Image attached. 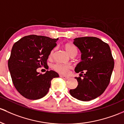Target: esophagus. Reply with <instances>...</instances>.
Wrapping results in <instances>:
<instances>
[{
    "label": "esophagus",
    "mask_w": 124,
    "mask_h": 124,
    "mask_svg": "<svg viewBox=\"0 0 124 124\" xmlns=\"http://www.w3.org/2000/svg\"><path fill=\"white\" fill-rule=\"evenodd\" d=\"M60 77L62 78H63V79H65V80H67L69 79V77H66V76H63V75H60Z\"/></svg>",
    "instance_id": "esophagus-1"
}]
</instances>
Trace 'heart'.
Returning <instances> with one entry per match:
<instances>
[{"mask_svg":"<svg viewBox=\"0 0 124 124\" xmlns=\"http://www.w3.org/2000/svg\"><path fill=\"white\" fill-rule=\"evenodd\" d=\"M64 48L66 51L68 53L70 56H75L77 54V49L74 45L70 43H66L65 44ZM54 50L51 52L50 54V57H52L54 55ZM71 66L69 65L61 64V63H56L54 66V69L56 71L61 74L65 75L68 72L69 70L70 69Z\"/></svg>","mask_w":124,"mask_h":124,"instance_id":"b5f03b06","label":"heart"}]
</instances>
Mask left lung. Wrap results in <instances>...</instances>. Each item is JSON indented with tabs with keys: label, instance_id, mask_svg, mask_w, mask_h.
<instances>
[{
	"label": "left lung",
	"instance_id": "1",
	"mask_svg": "<svg viewBox=\"0 0 124 124\" xmlns=\"http://www.w3.org/2000/svg\"><path fill=\"white\" fill-rule=\"evenodd\" d=\"M73 40V44L81 51V61L75 69L80 73L79 77H75L78 85L69 93L77 100L89 101L102 94L108 86L114 58L108 43L99 38L81 37Z\"/></svg>",
	"mask_w": 124,
	"mask_h": 124
}]
</instances>
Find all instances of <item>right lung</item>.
Wrapping results in <instances>:
<instances>
[{"label":"right lung","mask_w":124,"mask_h":124,"mask_svg":"<svg viewBox=\"0 0 124 124\" xmlns=\"http://www.w3.org/2000/svg\"><path fill=\"white\" fill-rule=\"evenodd\" d=\"M57 39L31 35L16 42L8 60L13 85L20 95L31 100L42 98L48 92L51 81L59 75L54 70L41 74L37 69L47 66V60L56 46Z\"/></svg>","instance_id":"1"}]
</instances>
